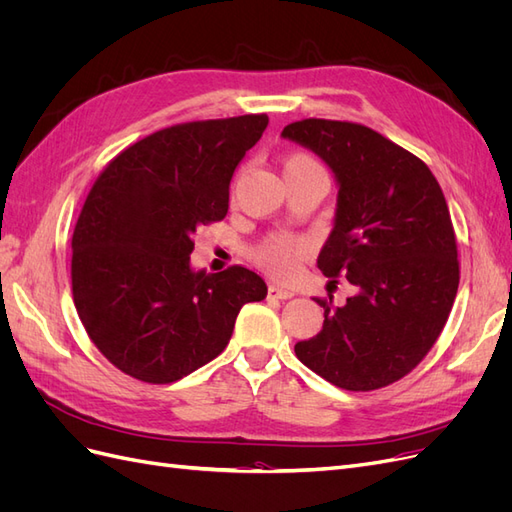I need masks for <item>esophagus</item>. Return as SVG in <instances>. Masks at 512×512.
I'll return each mask as SVG.
<instances>
[{"label":"esophagus","mask_w":512,"mask_h":512,"mask_svg":"<svg viewBox=\"0 0 512 512\" xmlns=\"http://www.w3.org/2000/svg\"><path fill=\"white\" fill-rule=\"evenodd\" d=\"M267 294L271 299H292L294 297V290L292 288H284V286H277V284H269Z\"/></svg>","instance_id":"obj_1"}]
</instances>
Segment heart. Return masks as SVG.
I'll use <instances>...</instances> for the list:
<instances>
[{
  "mask_svg": "<svg viewBox=\"0 0 512 512\" xmlns=\"http://www.w3.org/2000/svg\"><path fill=\"white\" fill-rule=\"evenodd\" d=\"M299 170H322L318 162L307 156V153H292L284 160V175L299 173ZM309 245L301 237L290 235H275L267 239L256 250V260L265 267L271 275L288 280L299 269V262L307 256Z\"/></svg>",
  "mask_w": 512,
  "mask_h": 512,
  "instance_id": "obj_1",
  "label": "heart"
}]
</instances>
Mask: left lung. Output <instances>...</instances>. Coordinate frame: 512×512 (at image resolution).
<instances>
[{
	"label": "left lung",
	"mask_w": 512,
	"mask_h": 512,
	"mask_svg": "<svg viewBox=\"0 0 512 512\" xmlns=\"http://www.w3.org/2000/svg\"><path fill=\"white\" fill-rule=\"evenodd\" d=\"M282 136L333 170L335 224L318 269L356 288L342 307L316 299L322 331L294 352L339 389H382L423 361L457 297V243L440 183L423 160L361 123L303 119Z\"/></svg>",
	"instance_id": "left-lung-1"
}]
</instances>
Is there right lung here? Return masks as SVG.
Here are the masks:
<instances>
[{
	"mask_svg": "<svg viewBox=\"0 0 512 512\" xmlns=\"http://www.w3.org/2000/svg\"><path fill=\"white\" fill-rule=\"evenodd\" d=\"M267 115L170 126L108 162L72 235V297L96 348L123 374L168 384L213 361L267 284L245 267L194 271L198 226L224 220L230 179Z\"/></svg>",
	"mask_w": 512,
	"mask_h": 512,
	"instance_id": "1",
	"label": "right lung"
}]
</instances>
